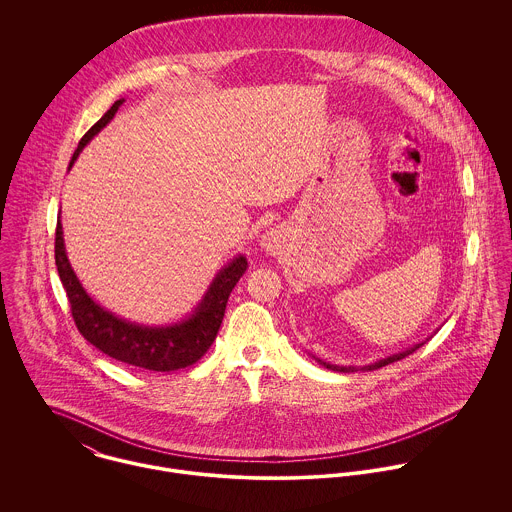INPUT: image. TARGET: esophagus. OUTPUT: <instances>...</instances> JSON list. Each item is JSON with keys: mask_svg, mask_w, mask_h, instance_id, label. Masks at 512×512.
Instances as JSON below:
<instances>
[{"mask_svg": "<svg viewBox=\"0 0 512 512\" xmlns=\"http://www.w3.org/2000/svg\"><path fill=\"white\" fill-rule=\"evenodd\" d=\"M262 246L266 248V252L270 254H280L282 250V234L278 230H268L264 236H262Z\"/></svg>", "mask_w": 512, "mask_h": 512, "instance_id": "34e87169", "label": "esophagus"}]
</instances>
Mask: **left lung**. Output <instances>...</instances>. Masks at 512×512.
<instances>
[{"label": "left lung", "mask_w": 512, "mask_h": 512, "mask_svg": "<svg viewBox=\"0 0 512 512\" xmlns=\"http://www.w3.org/2000/svg\"><path fill=\"white\" fill-rule=\"evenodd\" d=\"M424 343H420V345H414L412 349H406V351H402V353H398V355H392V357H386V359H382V361H376L374 365H366L361 368V370H374V368H382V366L390 365V363H396V361H400V359H404V357H408V355H412L416 349H420ZM319 365L325 366V368H329V370H337V372H355V370H359L357 366H337V365H329V363H323V361H319Z\"/></svg>", "instance_id": "8db88e82"}]
</instances>
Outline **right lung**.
Wrapping results in <instances>:
<instances>
[{"mask_svg": "<svg viewBox=\"0 0 512 512\" xmlns=\"http://www.w3.org/2000/svg\"><path fill=\"white\" fill-rule=\"evenodd\" d=\"M122 102L124 100H116L112 108L82 136L69 167H73L82 147L114 118ZM55 264L63 288L69 295L71 313L80 335L104 355L120 363L153 372H171L177 368L195 365L209 351L219 333L228 295L248 268L246 258L236 256L215 276L213 284L209 286L193 315L173 325L146 327L120 319L112 311H106L82 288L65 252L61 217L57 220L55 232Z\"/></svg>", "mask_w": 512, "mask_h": 512, "instance_id": "right-lung-1", "label": "right lung"}]
</instances>
